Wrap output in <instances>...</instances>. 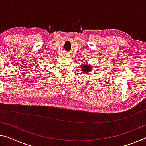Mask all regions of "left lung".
Masks as SVG:
<instances>
[{
    "label": "left lung",
    "mask_w": 146,
    "mask_h": 146,
    "mask_svg": "<svg viewBox=\"0 0 146 146\" xmlns=\"http://www.w3.org/2000/svg\"><path fill=\"white\" fill-rule=\"evenodd\" d=\"M81 68H82L81 69L82 71L84 73H88L90 71H91L92 70V66L87 64L83 65L82 66H81Z\"/></svg>",
    "instance_id": "obj_1"
}]
</instances>
